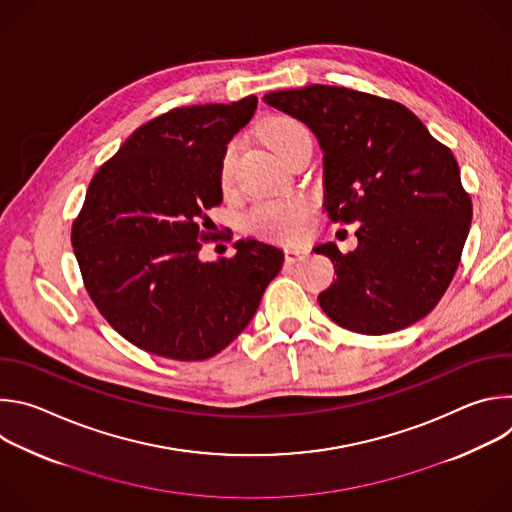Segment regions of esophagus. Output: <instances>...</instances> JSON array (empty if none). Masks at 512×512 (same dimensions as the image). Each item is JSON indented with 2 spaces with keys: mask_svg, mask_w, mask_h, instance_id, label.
<instances>
[{
  "mask_svg": "<svg viewBox=\"0 0 512 512\" xmlns=\"http://www.w3.org/2000/svg\"><path fill=\"white\" fill-rule=\"evenodd\" d=\"M283 257H285V263H296V261H302L308 257V249L304 247H287L283 251Z\"/></svg>",
  "mask_w": 512,
  "mask_h": 512,
  "instance_id": "34e87169",
  "label": "esophagus"
}]
</instances>
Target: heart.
Listing matches in <instances>:
<instances>
[{
  "mask_svg": "<svg viewBox=\"0 0 512 512\" xmlns=\"http://www.w3.org/2000/svg\"><path fill=\"white\" fill-rule=\"evenodd\" d=\"M263 135L269 143V148L279 158H283L298 141L308 139L310 131L296 117L279 115L267 121ZM235 158H237V141H231L221 156V162H218V182H221V186L225 188L231 186L233 182ZM314 210H316L314 202L306 196L267 198L257 202L247 212L245 223H247V229L259 237L291 243L306 235Z\"/></svg>",
  "mask_w": 512,
  "mask_h": 512,
  "instance_id": "obj_1",
  "label": "heart"
}]
</instances>
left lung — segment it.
I'll use <instances>...</instances> for the list:
<instances>
[{
	"instance_id": "1",
	"label": "left lung",
	"mask_w": 512,
	"mask_h": 512,
	"mask_svg": "<svg viewBox=\"0 0 512 512\" xmlns=\"http://www.w3.org/2000/svg\"><path fill=\"white\" fill-rule=\"evenodd\" d=\"M263 101L304 121L324 150V208L360 225L358 247H316L336 281L318 296L338 326L389 334L425 318L460 265L472 200L450 148L405 105L330 85L273 91Z\"/></svg>"
}]
</instances>
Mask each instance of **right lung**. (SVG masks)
Wrapping results in <instances>:
<instances>
[{
  "label": "right lung",
  "mask_w": 512,
  "mask_h": 512,
  "mask_svg": "<svg viewBox=\"0 0 512 512\" xmlns=\"http://www.w3.org/2000/svg\"><path fill=\"white\" fill-rule=\"evenodd\" d=\"M257 97L172 109L137 127L93 176L70 241L101 316L133 346L204 360L251 322L283 265L277 247L237 241L204 263L206 210L223 202L218 162Z\"/></svg>",
  "instance_id": "add662e5"
}]
</instances>
